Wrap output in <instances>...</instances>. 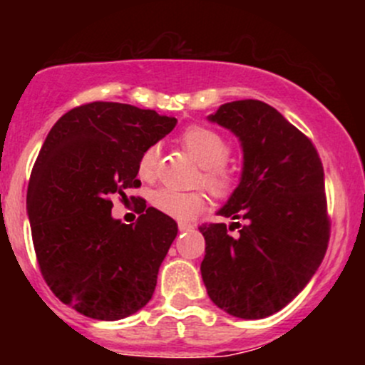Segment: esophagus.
I'll return each instance as SVG.
<instances>
[{
    "mask_svg": "<svg viewBox=\"0 0 365 365\" xmlns=\"http://www.w3.org/2000/svg\"><path fill=\"white\" fill-rule=\"evenodd\" d=\"M194 226H192L190 223H178V230L180 232H188V230H192Z\"/></svg>",
    "mask_w": 365,
    "mask_h": 365,
    "instance_id": "1",
    "label": "esophagus"
}]
</instances>
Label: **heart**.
<instances>
[{
    "label": "heart",
    "instance_id": "obj_1",
    "mask_svg": "<svg viewBox=\"0 0 365 365\" xmlns=\"http://www.w3.org/2000/svg\"><path fill=\"white\" fill-rule=\"evenodd\" d=\"M183 149L202 166L199 182H202L215 194H226L235 183V173L226 165L230 156L228 139L220 132L206 125H190L180 135ZM137 173L145 182H153L158 173V148L150 145L144 149L137 163ZM150 204L163 215L175 220H192L200 215L207 206V199L202 192H182L170 187H161L153 192Z\"/></svg>",
    "mask_w": 365,
    "mask_h": 365
}]
</instances>
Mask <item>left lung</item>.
Returning a JSON list of instances; mask_svg holds the SVG:
<instances>
[{
	"label": "left lung",
	"mask_w": 365,
	"mask_h": 365,
	"mask_svg": "<svg viewBox=\"0 0 365 365\" xmlns=\"http://www.w3.org/2000/svg\"><path fill=\"white\" fill-rule=\"evenodd\" d=\"M209 120L232 130L244 150L240 183L217 215L245 223L199 226L206 240L200 273L217 307L262 319L290 304L324 259V170L311 139L269 104L226 103Z\"/></svg>",
	"instance_id": "obj_1"
}]
</instances>
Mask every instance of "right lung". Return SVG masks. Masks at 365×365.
<instances>
[{"label":"right lung","instance_id":"1","mask_svg":"<svg viewBox=\"0 0 365 365\" xmlns=\"http://www.w3.org/2000/svg\"><path fill=\"white\" fill-rule=\"evenodd\" d=\"M175 125L153 110L96 101L65 113L46 137L27 188L32 242L44 282L83 316L118 321L153 297L178 225L144 199L139 220L121 223L110 197L140 187V154Z\"/></svg>","mask_w":365,"mask_h":365}]
</instances>
